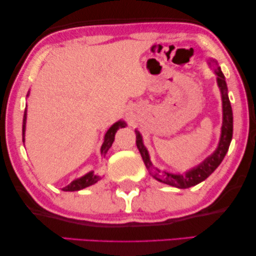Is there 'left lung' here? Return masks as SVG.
I'll list each match as a JSON object with an SVG mask.
<instances>
[{"mask_svg": "<svg viewBox=\"0 0 256 256\" xmlns=\"http://www.w3.org/2000/svg\"><path fill=\"white\" fill-rule=\"evenodd\" d=\"M211 62H216L214 60H210ZM216 82H218V86L222 92V138H220V142L218 148L208 158H206L202 164H199L197 168L188 171L185 176L182 174H174L166 172V171H160L158 169H155L152 166V162H150L148 152H146V146H143L141 134L136 130V146L141 152V156L144 162L146 169L149 170L150 174L152 177H155L157 180L162 182V183L172 185L174 188H188L191 186H194L200 183V182L205 180L216 168L219 166V164L222 162L224 157H225L227 150L230 148V141H232V135H233V113H232V107H230V102L227 96V86L225 82V76H224L222 70L220 68H216Z\"/></svg>", "mask_w": 256, "mask_h": 256, "instance_id": "8db88e82", "label": "left lung"}]
</instances>
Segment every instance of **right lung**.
Returning <instances> with one entry per match:
<instances>
[{
    "label": "right lung",
    "instance_id": "add662e5",
    "mask_svg": "<svg viewBox=\"0 0 256 256\" xmlns=\"http://www.w3.org/2000/svg\"><path fill=\"white\" fill-rule=\"evenodd\" d=\"M26 110H24V116H23V130H22V134H23V142H24V132H26ZM126 124L124 121H118L116 124H114L112 127L108 129V132H106V135H104V141L102 143V146H101V154H102V156L104 157L106 155L108 149L110 148L112 144H113L114 142V138H115V132H118V128H122L124 127ZM101 180V176L99 174H96L93 172V171H90L85 176L79 178V180H73L72 183H70L68 186L62 188V190L64 191H79L82 190V188H85L87 186H90V185L96 184L98 180Z\"/></svg>",
    "mask_w": 256,
    "mask_h": 256
}]
</instances>
